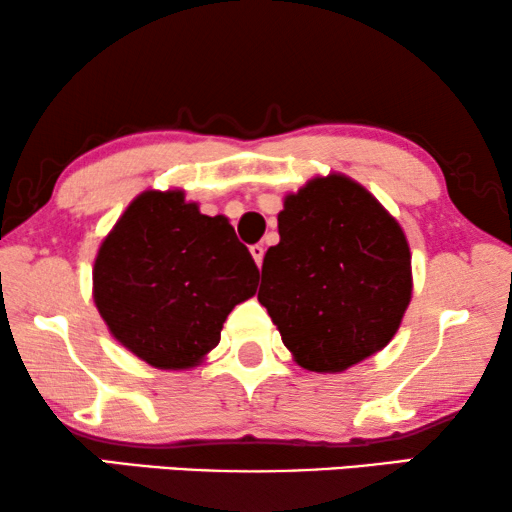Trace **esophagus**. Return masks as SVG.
Returning a JSON list of instances; mask_svg holds the SVG:
<instances>
[{
  "label": "esophagus",
  "mask_w": 512,
  "mask_h": 512,
  "mask_svg": "<svg viewBox=\"0 0 512 512\" xmlns=\"http://www.w3.org/2000/svg\"><path fill=\"white\" fill-rule=\"evenodd\" d=\"M249 251H251V256H254V261H256L258 268H261V265H263V256H265V247H263V244H254V247H251Z\"/></svg>",
  "instance_id": "34e87169"
}]
</instances>
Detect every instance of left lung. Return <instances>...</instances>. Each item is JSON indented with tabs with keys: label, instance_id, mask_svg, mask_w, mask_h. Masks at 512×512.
<instances>
[{
	"label": "left lung",
	"instance_id": "obj_1",
	"mask_svg": "<svg viewBox=\"0 0 512 512\" xmlns=\"http://www.w3.org/2000/svg\"><path fill=\"white\" fill-rule=\"evenodd\" d=\"M277 223L258 300L298 366L340 373L380 352L412 293L401 226L366 188L338 174L289 195Z\"/></svg>",
	"mask_w": 512,
	"mask_h": 512
}]
</instances>
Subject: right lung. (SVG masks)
<instances>
[{"instance_id":"obj_1","label":"right lung","mask_w":512,"mask_h":512,"mask_svg":"<svg viewBox=\"0 0 512 512\" xmlns=\"http://www.w3.org/2000/svg\"><path fill=\"white\" fill-rule=\"evenodd\" d=\"M93 284L118 342L156 368H188L254 296L258 268L226 216L200 214L181 191H146L102 242Z\"/></svg>"}]
</instances>
